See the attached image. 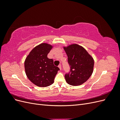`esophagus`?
I'll return each mask as SVG.
<instances>
[{
  "instance_id": "1",
  "label": "esophagus",
  "mask_w": 120,
  "mask_h": 120,
  "mask_svg": "<svg viewBox=\"0 0 120 120\" xmlns=\"http://www.w3.org/2000/svg\"><path fill=\"white\" fill-rule=\"evenodd\" d=\"M58 67H59V68H60V70H61V64H59V66H58Z\"/></svg>"
}]
</instances>
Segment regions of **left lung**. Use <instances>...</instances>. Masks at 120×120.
<instances>
[{
	"mask_svg": "<svg viewBox=\"0 0 120 120\" xmlns=\"http://www.w3.org/2000/svg\"><path fill=\"white\" fill-rule=\"evenodd\" d=\"M68 56V62L70 67V72L64 75L69 85L77 86L86 82L91 76L94 60L82 46L74 44L64 48Z\"/></svg>",
	"mask_w": 120,
	"mask_h": 120,
	"instance_id": "obj_1",
	"label": "left lung"
}]
</instances>
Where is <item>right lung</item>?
Instances as JSON below:
<instances>
[{"instance_id": "right-lung-1", "label": "right lung", "mask_w": 120, "mask_h": 120, "mask_svg": "<svg viewBox=\"0 0 120 120\" xmlns=\"http://www.w3.org/2000/svg\"><path fill=\"white\" fill-rule=\"evenodd\" d=\"M48 43H41L32 49L24 62L25 73L28 79L36 86L46 87L52 85L60 68L48 57L52 49Z\"/></svg>"}]
</instances>
